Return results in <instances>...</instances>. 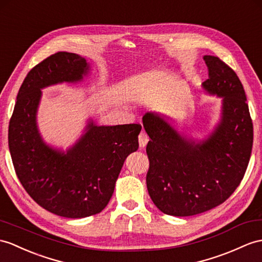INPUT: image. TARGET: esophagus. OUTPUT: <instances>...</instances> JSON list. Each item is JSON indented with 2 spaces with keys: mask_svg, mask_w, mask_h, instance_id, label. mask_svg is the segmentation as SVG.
<instances>
[{
  "mask_svg": "<svg viewBox=\"0 0 262 262\" xmlns=\"http://www.w3.org/2000/svg\"><path fill=\"white\" fill-rule=\"evenodd\" d=\"M148 141H149L148 136H146V133H145L144 131H142V132L139 135V143H140V146H141V148H144V146L146 145V143H148Z\"/></svg>",
  "mask_w": 262,
  "mask_h": 262,
  "instance_id": "esophagus-1",
  "label": "esophagus"
}]
</instances>
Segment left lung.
<instances>
[{
  "instance_id": "obj_1",
  "label": "left lung",
  "mask_w": 262,
  "mask_h": 262,
  "mask_svg": "<svg viewBox=\"0 0 262 262\" xmlns=\"http://www.w3.org/2000/svg\"><path fill=\"white\" fill-rule=\"evenodd\" d=\"M209 79L202 88L222 98L219 124L200 142L182 137L161 114L148 112L143 126L150 141L146 188L165 214H199L225 202L244 179L250 160L253 125L247 97L233 70L212 55L203 56Z\"/></svg>"
}]
</instances>
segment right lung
Returning a JSON list of instances; mask_svg holds the SVG:
<instances>
[{
    "instance_id": "1",
    "label": "right lung",
    "mask_w": 262,
    "mask_h": 262,
    "mask_svg": "<svg viewBox=\"0 0 262 262\" xmlns=\"http://www.w3.org/2000/svg\"><path fill=\"white\" fill-rule=\"evenodd\" d=\"M90 66L75 53L50 55L28 73L9 124V148L15 173L37 205L66 218L97 214L109 203L126 157L139 148L141 125H97L90 121L67 153L44 143L36 125L42 91L79 82Z\"/></svg>"
}]
</instances>
